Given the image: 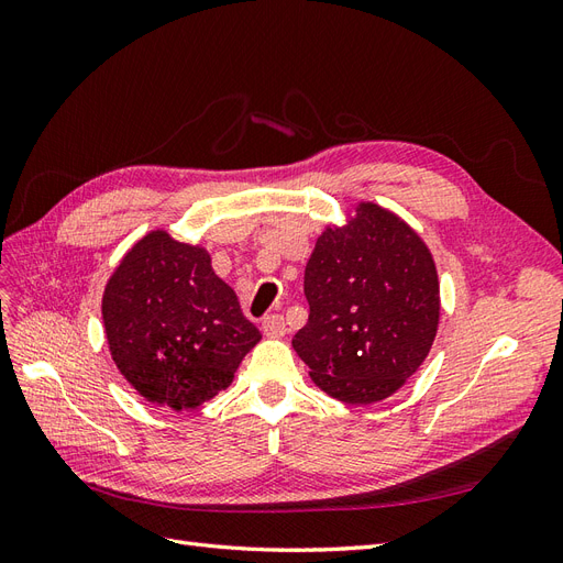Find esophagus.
I'll use <instances>...</instances> for the list:
<instances>
[{
	"mask_svg": "<svg viewBox=\"0 0 563 563\" xmlns=\"http://www.w3.org/2000/svg\"><path fill=\"white\" fill-rule=\"evenodd\" d=\"M263 333L265 335H269V338H279V335H284L286 333V321H284V317L282 314H267L265 319H263Z\"/></svg>",
	"mask_w": 563,
	"mask_h": 563,
	"instance_id": "obj_1",
	"label": "esophagus"
}]
</instances>
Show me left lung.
<instances>
[{
    "label": "left lung",
    "mask_w": 563,
    "mask_h": 563,
    "mask_svg": "<svg viewBox=\"0 0 563 563\" xmlns=\"http://www.w3.org/2000/svg\"><path fill=\"white\" fill-rule=\"evenodd\" d=\"M302 288L310 317L294 350L327 395L380 401L428 356L439 323L434 261L411 228L376 203H362L345 230L319 236Z\"/></svg>",
    "instance_id": "left-lung-1"
}]
</instances>
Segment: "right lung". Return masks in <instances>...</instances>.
<instances>
[{"label": "right lung", "mask_w": 563, "mask_h": 563, "mask_svg": "<svg viewBox=\"0 0 563 563\" xmlns=\"http://www.w3.org/2000/svg\"><path fill=\"white\" fill-rule=\"evenodd\" d=\"M117 368L152 404L197 408L232 383L261 331L199 246L150 232L119 263L103 296Z\"/></svg>", "instance_id": "add662e5"}]
</instances>
